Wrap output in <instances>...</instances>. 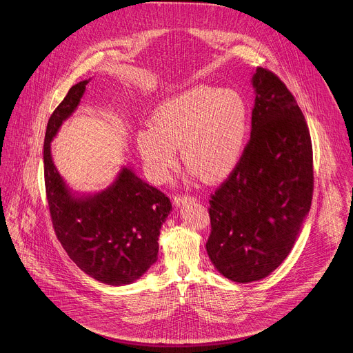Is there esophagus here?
Instances as JSON below:
<instances>
[{
    "instance_id": "34e87169",
    "label": "esophagus",
    "mask_w": 353,
    "mask_h": 353,
    "mask_svg": "<svg viewBox=\"0 0 353 353\" xmlns=\"http://www.w3.org/2000/svg\"><path fill=\"white\" fill-rule=\"evenodd\" d=\"M188 201H194V197L193 196H174V204L176 205H181L184 203H188Z\"/></svg>"
}]
</instances>
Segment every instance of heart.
<instances>
[{"label":"heart","mask_w":353,"mask_h":353,"mask_svg":"<svg viewBox=\"0 0 353 353\" xmlns=\"http://www.w3.org/2000/svg\"><path fill=\"white\" fill-rule=\"evenodd\" d=\"M249 137V107L235 90L199 84L160 103L153 125L137 142L149 176L163 181L177 165V146L193 174L216 183L241 162Z\"/></svg>","instance_id":"1"}]
</instances>
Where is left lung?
<instances>
[{"label":"left lung","mask_w":353,"mask_h":353,"mask_svg":"<svg viewBox=\"0 0 353 353\" xmlns=\"http://www.w3.org/2000/svg\"><path fill=\"white\" fill-rule=\"evenodd\" d=\"M252 132L241 162L210 200L207 253L236 283L269 276L290 253L314 190L312 145L305 118L270 70L253 74Z\"/></svg>","instance_id":"obj_1"}]
</instances>
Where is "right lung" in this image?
<instances>
[{"label": "right lung", "mask_w": 353, "mask_h": 353, "mask_svg": "<svg viewBox=\"0 0 353 353\" xmlns=\"http://www.w3.org/2000/svg\"><path fill=\"white\" fill-rule=\"evenodd\" d=\"M87 83L69 90L46 126L43 168L50 218L63 249L84 273L110 285L130 284L157 261L160 227L172 203L128 168L99 194L74 197L70 193L53 165L50 142L77 108Z\"/></svg>", "instance_id": "obj_1"}]
</instances>
